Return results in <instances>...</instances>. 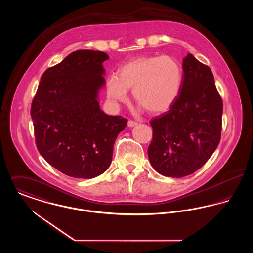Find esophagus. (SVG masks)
<instances>
[{
    "label": "esophagus",
    "instance_id": "1",
    "mask_svg": "<svg viewBox=\"0 0 253 253\" xmlns=\"http://www.w3.org/2000/svg\"><path fill=\"white\" fill-rule=\"evenodd\" d=\"M137 123L135 121H128V127H133L135 126Z\"/></svg>",
    "mask_w": 253,
    "mask_h": 253
}]
</instances>
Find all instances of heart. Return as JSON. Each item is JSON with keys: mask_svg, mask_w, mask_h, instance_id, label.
<instances>
[{"mask_svg": "<svg viewBox=\"0 0 253 253\" xmlns=\"http://www.w3.org/2000/svg\"><path fill=\"white\" fill-rule=\"evenodd\" d=\"M182 70L171 57H141L123 64L118 77L107 81V96L115 102H125L127 91L151 114L167 111L179 95L182 86Z\"/></svg>", "mask_w": 253, "mask_h": 253, "instance_id": "heart-1", "label": "heart"}]
</instances>
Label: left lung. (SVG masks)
<instances>
[{
	"mask_svg": "<svg viewBox=\"0 0 253 253\" xmlns=\"http://www.w3.org/2000/svg\"><path fill=\"white\" fill-rule=\"evenodd\" d=\"M180 93L168 112L150 121L148 157L158 173L180 178L201 168L221 138L223 101L211 68L188 54Z\"/></svg>",
	"mask_w": 253,
	"mask_h": 253,
	"instance_id": "8db88e82",
	"label": "left lung"
}]
</instances>
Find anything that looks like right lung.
Segmentation results:
<instances>
[{
	"label": "right lung",
	"instance_id": "right-lung-1",
	"mask_svg": "<svg viewBox=\"0 0 253 253\" xmlns=\"http://www.w3.org/2000/svg\"><path fill=\"white\" fill-rule=\"evenodd\" d=\"M101 51L78 50L42 74L31 104L40 154L75 178H94L109 168L118 134L127 120L99 107L105 84Z\"/></svg>",
	"mask_w": 253,
	"mask_h": 253
}]
</instances>
